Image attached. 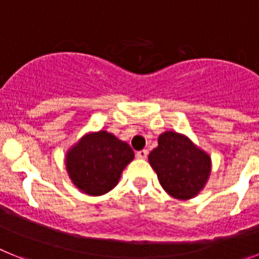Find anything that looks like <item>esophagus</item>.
I'll return each mask as SVG.
<instances>
[{
    "label": "esophagus",
    "instance_id": "1",
    "mask_svg": "<svg viewBox=\"0 0 259 259\" xmlns=\"http://www.w3.org/2000/svg\"><path fill=\"white\" fill-rule=\"evenodd\" d=\"M136 157L139 158V159H146V157H148V150L144 149V150H140V152H137Z\"/></svg>",
    "mask_w": 259,
    "mask_h": 259
}]
</instances>
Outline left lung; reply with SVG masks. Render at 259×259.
Masks as SVG:
<instances>
[{
  "label": "left lung",
  "instance_id": "1",
  "mask_svg": "<svg viewBox=\"0 0 259 259\" xmlns=\"http://www.w3.org/2000/svg\"><path fill=\"white\" fill-rule=\"evenodd\" d=\"M149 163L167 193L178 200L196 197L211 172V158L183 134L166 131L150 152Z\"/></svg>",
  "mask_w": 259,
  "mask_h": 259
}]
</instances>
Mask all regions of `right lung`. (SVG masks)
I'll use <instances>...</instances> for the list:
<instances>
[{
	"label": "right lung",
	"mask_w": 259,
	"mask_h": 259,
	"mask_svg": "<svg viewBox=\"0 0 259 259\" xmlns=\"http://www.w3.org/2000/svg\"><path fill=\"white\" fill-rule=\"evenodd\" d=\"M134 158L131 146L113 134L89 132L67 150L66 168L77 189L89 196H101L118 184Z\"/></svg>",
	"instance_id": "add662e5"
}]
</instances>
